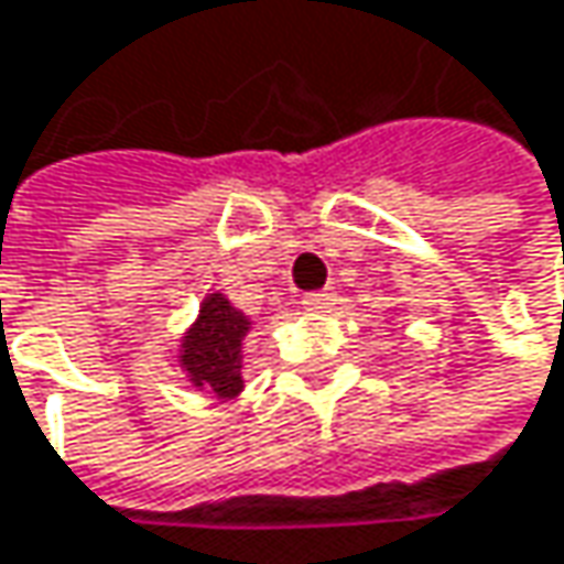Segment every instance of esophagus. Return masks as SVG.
I'll return each instance as SVG.
<instances>
[{"label": "esophagus", "mask_w": 564, "mask_h": 564, "mask_svg": "<svg viewBox=\"0 0 564 564\" xmlns=\"http://www.w3.org/2000/svg\"><path fill=\"white\" fill-rule=\"evenodd\" d=\"M333 306H336V293L333 290H316V293L303 296V310H310V313H329Z\"/></svg>", "instance_id": "obj_1"}]
</instances>
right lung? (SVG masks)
<instances>
[{"instance_id": "obj_1", "label": "right lung", "mask_w": 564, "mask_h": 564, "mask_svg": "<svg viewBox=\"0 0 564 564\" xmlns=\"http://www.w3.org/2000/svg\"><path fill=\"white\" fill-rule=\"evenodd\" d=\"M251 316L238 310L225 293H205L198 316L178 336L175 366L195 392L212 394L218 401L245 392V339L251 333Z\"/></svg>"}]
</instances>
